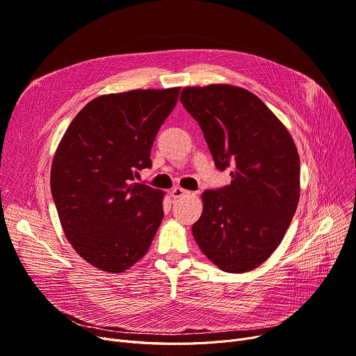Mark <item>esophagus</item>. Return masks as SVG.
<instances>
[{"mask_svg": "<svg viewBox=\"0 0 356 356\" xmlns=\"http://www.w3.org/2000/svg\"><path fill=\"white\" fill-rule=\"evenodd\" d=\"M175 199H180V197H183V196H188L189 195V192L188 191H184V189H181V188H175L173 191H172V193H170Z\"/></svg>", "mask_w": 356, "mask_h": 356, "instance_id": "obj_1", "label": "esophagus"}]
</instances>
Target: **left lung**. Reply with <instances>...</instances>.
Instances as JSON below:
<instances>
[{
  "label": "left lung",
  "mask_w": 356,
  "mask_h": 356,
  "mask_svg": "<svg viewBox=\"0 0 356 356\" xmlns=\"http://www.w3.org/2000/svg\"><path fill=\"white\" fill-rule=\"evenodd\" d=\"M180 102L200 125L218 170L234 167L231 184L203 192L193 236L220 270L251 271L275 251L296 213V144L267 105L244 88H184Z\"/></svg>",
  "instance_id": "left-lung-1"
}]
</instances>
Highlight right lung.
<instances>
[{"mask_svg":"<svg viewBox=\"0 0 356 356\" xmlns=\"http://www.w3.org/2000/svg\"><path fill=\"white\" fill-rule=\"evenodd\" d=\"M180 88L109 93L73 118L51 163L50 188L67 241L85 261L122 273L148 251L164 193L133 183Z\"/></svg>","mask_w":356,"mask_h":356,"instance_id":"obj_1","label":"right lung"}]
</instances>
